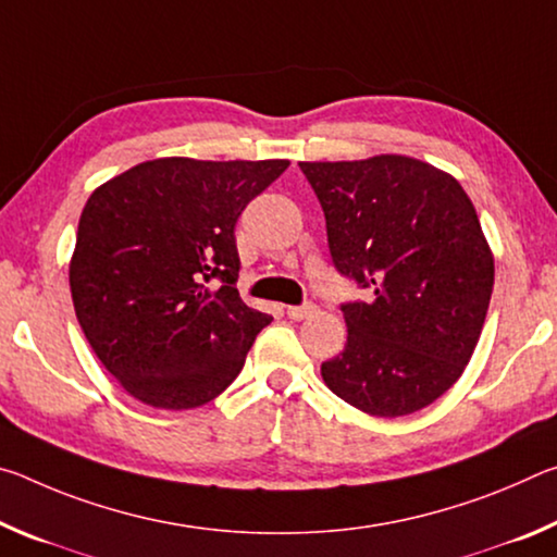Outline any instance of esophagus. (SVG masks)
<instances>
[{
    "instance_id": "34e87169",
    "label": "esophagus",
    "mask_w": 557,
    "mask_h": 557,
    "mask_svg": "<svg viewBox=\"0 0 557 557\" xmlns=\"http://www.w3.org/2000/svg\"><path fill=\"white\" fill-rule=\"evenodd\" d=\"M314 312H317V305H309V301H307V305H299V307H287V317L297 319V322H299V319L312 317Z\"/></svg>"
}]
</instances>
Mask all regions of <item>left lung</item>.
Here are the masks:
<instances>
[{"label":"left lung","mask_w":557,"mask_h":557,"mask_svg":"<svg viewBox=\"0 0 557 557\" xmlns=\"http://www.w3.org/2000/svg\"><path fill=\"white\" fill-rule=\"evenodd\" d=\"M326 219L334 268L369 301H346L344 351L322 363L329 391L375 418L418 412L474 354L494 256L455 176L412 157L299 162Z\"/></svg>","instance_id":"8db88e82"}]
</instances>
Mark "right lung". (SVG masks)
<instances>
[{"instance_id": "add662e5", "label": "right lung", "mask_w": 557, "mask_h": 557, "mask_svg": "<svg viewBox=\"0 0 557 557\" xmlns=\"http://www.w3.org/2000/svg\"><path fill=\"white\" fill-rule=\"evenodd\" d=\"M289 166L152 159L90 194L71 258L75 317L132 398L162 410L213 400L272 317L238 295L235 223Z\"/></svg>"}]
</instances>
